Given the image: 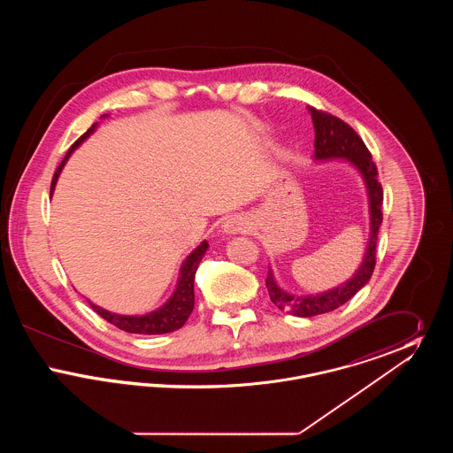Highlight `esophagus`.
<instances>
[{"label":"esophagus","instance_id":"obj_1","mask_svg":"<svg viewBox=\"0 0 453 453\" xmlns=\"http://www.w3.org/2000/svg\"><path fill=\"white\" fill-rule=\"evenodd\" d=\"M248 227H250V224H248V220L244 217H229L222 224V234L224 236H234V234H239V233H246Z\"/></svg>","mask_w":453,"mask_h":453}]
</instances>
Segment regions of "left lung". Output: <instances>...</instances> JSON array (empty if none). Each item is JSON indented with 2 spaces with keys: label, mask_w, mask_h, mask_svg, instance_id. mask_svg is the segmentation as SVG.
<instances>
[{
  "label": "left lung",
  "mask_w": 453,
  "mask_h": 453,
  "mask_svg": "<svg viewBox=\"0 0 453 453\" xmlns=\"http://www.w3.org/2000/svg\"><path fill=\"white\" fill-rule=\"evenodd\" d=\"M309 113L312 117L314 132H316L314 161L327 163V161L342 159L343 163H348L351 168H355V172H358L365 185L370 227H368L365 255L360 266L355 270V273L348 280L329 290L318 292V294H307V296L292 294L280 287V283L275 279L273 270L268 266L266 287H268L270 299L280 311H285L297 318H312V316L331 312L349 301L368 283L375 268L377 236L382 224L380 207L384 202L382 187L377 180V174H379L377 166L373 165L372 156L366 150L364 141L358 137V134L338 117H333L329 113H324L312 107L309 108Z\"/></svg>",
  "instance_id": "obj_1"
}]
</instances>
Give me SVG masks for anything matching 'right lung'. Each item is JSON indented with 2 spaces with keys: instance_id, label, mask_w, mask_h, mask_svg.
<instances>
[{
  "instance_id": "1",
  "label": "right lung",
  "mask_w": 453,
  "mask_h": 453,
  "mask_svg": "<svg viewBox=\"0 0 453 453\" xmlns=\"http://www.w3.org/2000/svg\"><path fill=\"white\" fill-rule=\"evenodd\" d=\"M107 117L108 113L102 115V119H107ZM96 127H98V122H95L91 126V129H88L71 146V150L65 154L63 163L59 165V168L54 173V178H52V183H50V195L54 194V188H56L58 180H59V174L63 172L69 156L87 141L88 137L96 130ZM207 250H209V242L202 241L195 248L194 251L187 258L183 259V263L180 266V272H178V280H176V285L173 288L170 299L165 302L163 305H159L157 309L151 311V312L127 316V314H117V312L107 311V309L93 303L89 299H88V303H89V307L96 314H100L104 319H107L108 323L117 326L122 331L134 333V334H166V333H173V331L180 329L183 324L187 323V319L190 318V314L194 311L195 273H196V268H198L200 261L205 257Z\"/></svg>"
}]
</instances>
